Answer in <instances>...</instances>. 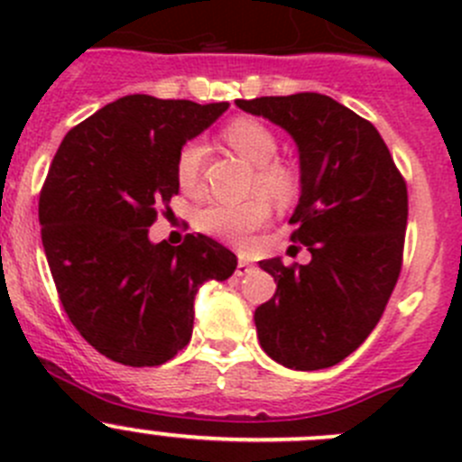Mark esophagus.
I'll use <instances>...</instances> for the list:
<instances>
[{
	"mask_svg": "<svg viewBox=\"0 0 462 462\" xmlns=\"http://www.w3.org/2000/svg\"><path fill=\"white\" fill-rule=\"evenodd\" d=\"M254 270V265L250 263L248 259H239V263H236V277H244V274H248V273H253Z\"/></svg>",
	"mask_w": 462,
	"mask_h": 462,
	"instance_id": "1",
	"label": "esophagus"
}]
</instances>
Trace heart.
<instances>
[{
  "label": "heart",
  "mask_w": 462,
  "mask_h": 462,
  "mask_svg": "<svg viewBox=\"0 0 462 462\" xmlns=\"http://www.w3.org/2000/svg\"><path fill=\"white\" fill-rule=\"evenodd\" d=\"M223 141L236 153L259 167L257 188L274 201H288L297 192V174L277 158V138L254 118H236L223 129ZM203 144L192 141L176 156V180L183 189H194L201 179ZM270 218V205L263 197L239 203H212L197 217L199 230L227 244H244L250 232L259 230Z\"/></svg>",
  "instance_id": "obj_1"
}]
</instances>
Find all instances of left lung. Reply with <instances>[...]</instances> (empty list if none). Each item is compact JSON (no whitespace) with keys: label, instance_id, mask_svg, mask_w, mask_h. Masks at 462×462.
Here are the masks:
<instances>
[{"label":"left lung","instance_id":"1","mask_svg":"<svg viewBox=\"0 0 462 462\" xmlns=\"http://www.w3.org/2000/svg\"><path fill=\"white\" fill-rule=\"evenodd\" d=\"M291 134L300 203L291 239L306 265L259 261L277 283L254 310L261 348L295 371L335 366L371 335L402 268L407 185L377 129L321 93L236 100Z\"/></svg>","mask_w":462,"mask_h":462}]
</instances>
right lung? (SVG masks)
Instances as JSON below:
<instances>
[{
    "instance_id": "obj_1",
    "label": "right lung",
    "mask_w": 462,
    "mask_h": 462,
    "mask_svg": "<svg viewBox=\"0 0 462 462\" xmlns=\"http://www.w3.org/2000/svg\"><path fill=\"white\" fill-rule=\"evenodd\" d=\"M227 102L125 96L73 127L40 194L42 245L78 333L109 360L158 366L188 346L194 297L236 257L205 235L152 244L158 209L179 194L176 156Z\"/></svg>"
}]
</instances>
